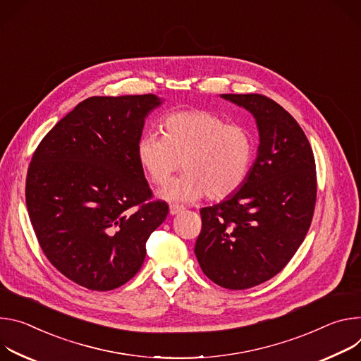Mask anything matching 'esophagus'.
<instances>
[{
  "label": "esophagus",
  "instance_id": "34e87169",
  "mask_svg": "<svg viewBox=\"0 0 361 361\" xmlns=\"http://www.w3.org/2000/svg\"><path fill=\"white\" fill-rule=\"evenodd\" d=\"M183 209H185V208H183L182 205H178V204H173V205H171V207H169V212H171V215H178V214H180Z\"/></svg>",
  "mask_w": 361,
  "mask_h": 361
}]
</instances>
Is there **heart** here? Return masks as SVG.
I'll return each instance as SVG.
<instances>
[{"label":"heart","mask_w":361,"mask_h":361,"mask_svg":"<svg viewBox=\"0 0 361 361\" xmlns=\"http://www.w3.org/2000/svg\"><path fill=\"white\" fill-rule=\"evenodd\" d=\"M164 136L145 133L136 145L137 164L154 185L179 169L185 173L159 190L166 201H221L247 180L255 156L252 133L208 110H179L162 122Z\"/></svg>","instance_id":"1"}]
</instances>
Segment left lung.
Instances as JSON below:
<instances>
[{"label":"left lung","mask_w":361,"mask_h":361,"mask_svg":"<svg viewBox=\"0 0 361 361\" xmlns=\"http://www.w3.org/2000/svg\"><path fill=\"white\" fill-rule=\"evenodd\" d=\"M248 110L259 145L244 185L201 209L195 255L204 274L228 290L268 281L294 257L311 225L315 162L297 120L261 94H221Z\"/></svg>","instance_id":"obj_1"}]
</instances>
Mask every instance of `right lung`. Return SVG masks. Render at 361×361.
I'll return each mask as SVG.
<instances>
[{"label": "right lung", "instance_id": "obj_1", "mask_svg": "<svg viewBox=\"0 0 361 361\" xmlns=\"http://www.w3.org/2000/svg\"><path fill=\"white\" fill-rule=\"evenodd\" d=\"M164 99L93 96L78 103L38 145L25 202L39 247L71 281L94 291L126 284L146 241L169 212L149 202L136 157L146 117Z\"/></svg>", "mask_w": 361, "mask_h": 361}]
</instances>
